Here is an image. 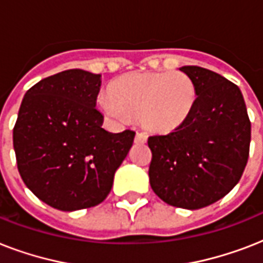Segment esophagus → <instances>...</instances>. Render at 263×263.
Wrapping results in <instances>:
<instances>
[{
    "mask_svg": "<svg viewBox=\"0 0 263 263\" xmlns=\"http://www.w3.org/2000/svg\"><path fill=\"white\" fill-rule=\"evenodd\" d=\"M147 142V135L144 132H138L135 136V143L138 144H144Z\"/></svg>",
    "mask_w": 263,
    "mask_h": 263,
    "instance_id": "esophagus-1",
    "label": "esophagus"
}]
</instances>
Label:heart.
I'll return each instance as SVG.
<instances>
[{
    "label": "heart",
    "mask_w": 263,
    "mask_h": 263,
    "mask_svg": "<svg viewBox=\"0 0 263 263\" xmlns=\"http://www.w3.org/2000/svg\"><path fill=\"white\" fill-rule=\"evenodd\" d=\"M110 95H99L101 110L119 123L139 116L154 132H171L191 116L196 101L192 79L183 72H134L117 78Z\"/></svg>",
    "instance_id": "b5f03b06"
}]
</instances>
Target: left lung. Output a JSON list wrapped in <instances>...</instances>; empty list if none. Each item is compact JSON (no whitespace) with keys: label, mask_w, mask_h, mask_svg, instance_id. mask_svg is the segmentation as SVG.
Returning <instances> with one entry per match:
<instances>
[{"label":"left lung","mask_w":263,"mask_h":263,"mask_svg":"<svg viewBox=\"0 0 263 263\" xmlns=\"http://www.w3.org/2000/svg\"><path fill=\"white\" fill-rule=\"evenodd\" d=\"M180 71L195 84V106L175 131L148 138V177L165 203L196 210L239 183L249 160L251 123L236 84L195 65Z\"/></svg>","instance_id":"left-lung-1"}]
</instances>
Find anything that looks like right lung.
I'll return each mask as SVG.
<instances>
[{
  "instance_id": "1",
  "label": "right lung",
  "mask_w": 263,
  "mask_h": 263,
  "mask_svg": "<svg viewBox=\"0 0 263 263\" xmlns=\"http://www.w3.org/2000/svg\"><path fill=\"white\" fill-rule=\"evenodd\" d=\"M101 75L68 69L32 86L13 128L18 173L51 208L75 212L105 200L135 132L102 128L95 107Z\"/></svg>"
}]
</instances>
